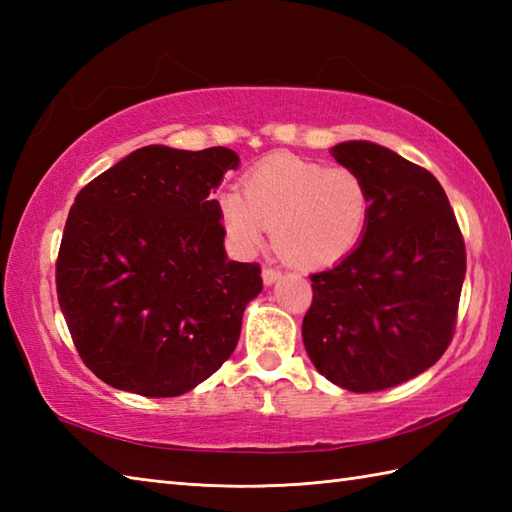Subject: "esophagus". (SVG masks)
Wrapping results in <instances>:
<instances>
[{
  "label": "esophagus",
  "instance_id": "obj_1",
  "mask_svg": "<svg viewBox=\"0 0 512 512\" xmlns=\"http://www.w3.org/2000/svg\"><path fill=\"white\" fill-rule=\"evenodd\" d=\"M281 277V273L277 268H273V266H264L262 268V279H264V284L266 286H270V284H275V281Z\"/></svg>",
  "mask_w": 512,
  "mask_h": 512
}]
</instances>
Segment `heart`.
I'll list each match as a JSON object with an SVG mask.
<instances>
[{
  "mask_svg": "<svg viewBox=\"0 0 512 512\" xmlns=\"http://www.w3.org/2000/svg\"><path fill=\"white\" fill-rule=\"evenodd\" d=\"M372 213L365 178L350 167H323L297 156L259 162L244 193L220 195L224 231L239 253L262 248L273 231L277 253L306 270L339 264L361 242Z\"/></svg>",
  "mask_w": 512,
  "mask_h": 512,
  "instance_id": "1",
  "label": "heart"
}]
</instances>
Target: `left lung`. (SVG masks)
<instances>
[{
  "mask_svg": "<svg viewBox=\"0 0 512 512\" xmlns=\"http://www.w3.org/2000/svg\"><path fill=\"white\" fill-rule=\"evenodd\" d=\"M372 195L350 255L310 275L301 334L310 361L343 389L367 394L422 374L453 339L466 273L464 237L433 173L387 147H332Z\"/></svg>",
  "mask_w": 512,
  "mask_h": 512,
  "instance_id": "8db88e82",
  "label": "left lung"
}]
</instances>
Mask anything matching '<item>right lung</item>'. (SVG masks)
I'll return each mask as SVG.
<instances>
[{
	"label": "right lung",
	"mask_w": 512,
	"mask_h": 512,
	"mask_svg": "<svg viewBox=\"0 0 512 512\" xmlns=\"http://www.w3.org/2000/svg\"><path fill=\"white\" fill-rule=\"evenodd\" d=\"M226 147L136 149L76 195L57 257V297L81 361L149 398L200 385L233 354L259 264L228 262L211 191Z\"/></svg>",
	"instance_id": "add662e5"
}]
</instances>
